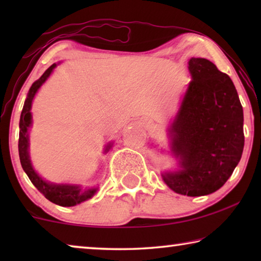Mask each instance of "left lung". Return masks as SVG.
<instances>
[{"instance_id": "obj_1", "label": "left lung", "mask_w": 261, "mask_h": 261, "mask_svg": "<svg viewBox=\"0 0 261 261\" xmlns=\"http://www.w3.org/2000/svg\"><path fill=\"white\" fill-rule=\"evenodd\" d=\"M192 81L169 127L180 169L162 174L173 191L189 197L213 193L230 177L244 148L243 107L228 74L206 59L189 61Z\"/></svg>"}]
</instances>
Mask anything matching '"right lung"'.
I'll return each mask as SVG.
<instances>
[{
    "label": "right lung",
    "mask_w": 261,
    "mask_h": 261,
    "mask_svg": "<svg viewBox=\"0 0 261 261\" xmlns=\"http://www.w3.org/2000/svg\"><path fill=\"white\" fill-rule=\"evenodd\" d=\"M56 67V64L50 65L45 73L34 82L31 86L28 98L25 100L23 110H21L20 121H19V140H18V151L21 167H23L26 175L29 176L31 182L45 196L48 200L54 202L56 205L70 207L90 199L94 196L96 192V188L82 190L79 185H70V184H54L43 180L40 176L37 174V171L33 169L32 163L29 155V127L32 124V115H31V107H32V101L34 95L37 93L39 88L43 83L47 81V78L50 76L53 70ZM112 147V144H108L105 152H108Z\"/></svg>",
    "instance_id": "add662e5"
}]
</instances>
